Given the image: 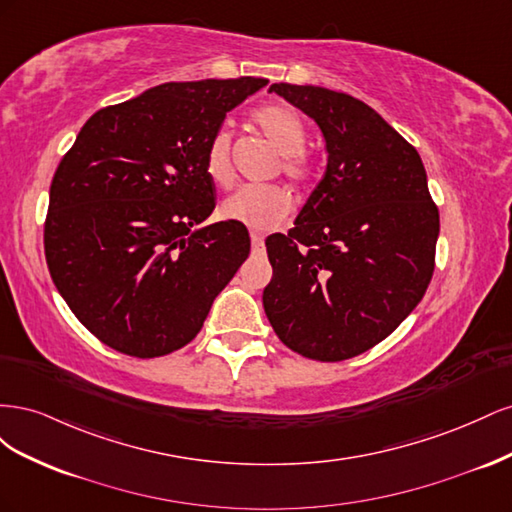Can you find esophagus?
I'll return each mask as SVG.
<instances>
[{
    "instance_id": "1",
    "label": "esophagus",
    "mask_w": 512,
    "mask_h": 512,
    "mask_svg": "<svg viewBox=\"0 0 512 512\" xmlns=\"http://www.w3.org/2000/svg\"><path fill=\"white\" fill-rule=\"evenodd\" d=\"M250 239H252V247H254V250H256V252H260V250H262V247H265V237H262V235H258V232H252V235H250Z\"/></svg>"
}]
</instances>
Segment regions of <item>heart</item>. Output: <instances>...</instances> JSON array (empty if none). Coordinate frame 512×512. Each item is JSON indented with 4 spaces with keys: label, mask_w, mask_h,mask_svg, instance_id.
<instances>
[{
    "label": "heart",
    "mask_w": 512,
    "mask_h": 512,
    "mask_svg": "<svg viewBox=\"0 0 512 512\" xmlns=\"http://www.w3.org/2000/svg\"><path fill=\"white\" fill-rule=\"evenodd\" d=\"M256 126L265 134L275 149L282 153V173L292 183H305L314 175V164L305 156L307 132L301 117L288 106L271 104L262 106L254 113ZM232 134L222 128L211 136L205 153V168L213 183L228 188L235 181V168L230 160ZM290 196L277 185H250L241 188L222 203V215L226 220L241 222L254 230H271L290 213Z\"/></svg>",
    "instance_id": "obj_1"
}]
</instances>
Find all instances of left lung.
Segmentation results:
<instances>
[{
  "label": "left lung",
  "instance_id": "left-lung-1",
  "mask_svg": "<svg viewBox=\"0 0 512 512\" xmlns=\"http://www.w3.org/2000/svg\"><path fill=\"white\" fill-rule=\"evenodd\" d=\"M316 121L327 170L288 235L267 237L262 305L307 359L346 361L389 337L431 282L440 215L418 151L374 108L314 85L273 83Z\"/></svg>",
  "mask_w": 512,
  "mask_h": 512
}]
</instances>
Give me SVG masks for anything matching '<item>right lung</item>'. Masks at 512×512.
I'll return each mask as SVG.
<instances>
[{"label":"right lung","mask_w":512,"mask_h":512,"mask_svg":"<svg viewBox=\"0 0 512 512\" xmlns=\"http://www.w3.org/2000/svg\"><path fill=\"white\" fill-rule=\"evenodd\" d=\"M267 79L164 83L87 119L59 162L44 254L61 297L102 344L153 359L190 344L250 256L215 209L205 153Z\"/></svg>","instance_id":"right-lung-1"}]
</instances>
